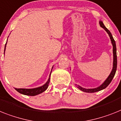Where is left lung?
<instances>
[{"label": "left lung", "mask_w": 121, "mask_h": 121, "mask_svg": "<svg viewBox=\"0 0 121 121\" xmlns=\"http://www.w3.org/2000/svg\"><path fill=\"white\" fill-rule=\"evenodd\" d=\"M99 25L101 27H102L107 32V33L108 34L110 38L111 41V43L112 45V53H113V65H112V70L110 74L108 77V78L105 80V81L100 86H99L98 87L95 88H83L82 86L79 85H77V88L79 90H82V91H84L86 93H95L99 91L102 90L106 88L109 85L111 81H112V78L115 75L116 72V69H117V54H116V42L114 39L113 37H112V35L111 33V32L108 30L106 26H104V25L103 24L102 21L99 20Z\"/></svg>", "instance_id": "obj_1"}]
</instances>
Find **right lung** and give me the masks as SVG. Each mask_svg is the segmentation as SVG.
I'll use <instances>...</instances> for the list:
<instances>
[{
    "mask_svg": "<svg viewBox=\"0 0 121 121\" xmlns=\"http://www.w3.org/2000/svg\"><path fill=\"white\" fill-rule=\"evenodd\" d=\"M7 43L5 44V49H4V54L5 51V48L6 45H7ZM51 70V72H52ZM51 72L50 73L49 77L48 80L46 82V83H45L43 85L39 87L35 88H29V89H27V88H15V90L17 91L18 92H19L21 94L25 95H28V96H36L37 95H39L41 93L44 92V91L46 90V89L48 88L49 86V83L50 82V77H51Z\"/></svg>",
    "mask_w": 121,
    "mask_h": 121,
    "instance_id": "right-lung-1",
    "label": "right lung"
}]
</instances>
